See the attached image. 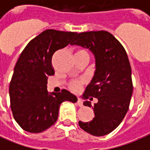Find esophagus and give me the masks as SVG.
<instances>
[{
	"mask_svg": "<svg viewBox=\"0 0 150 150\" xmlns=\"http://www.w3.org/2000/svg\"><path fill=\"white\" fill-rule=\"evenodd\" d=\"M77 104H78L79 107H82V106H83V101H82L81 99L78 98V100H77Z\"/></svg>",
	"mask_w": 150,
	"mask_h": 150,
	"instance_id": "esophagus-1",
	"label": "esophagus"
}]
</instances>
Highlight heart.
<instances>
[{
    "instance_id": "1",
    "label": "heart",
    "mask_w": 150,
    "mask_h": 150,
    "mask_svg": "<svg viewBox=\"0 0 150 150\" xmlns=\"http://www.w3.org/2000/svg\"><path fill=\"white\" fill-rule=\"evenodd\" d=\"M75 55H85L89 57L88 52L86 50L79 49L75 51ZM84 81L83 79H75V80H71L69 83V88L72 91H78L81 88L82 85L83 84Z\"/></svg>"
}]
</instances>
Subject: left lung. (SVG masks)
<instances>
[{
    "instance_id": "obj_1",
    "label": "left lung",
    "mask_w": 150,
    "mask_h": 150,
    "mask_svg": "<svg viewBox=\"0 0 150 150\" xmlns=\"http://www.w3.org/2000/svg\"><path fill=\"white\" fill-rule=\"evenodd\" d=\"M71 45L88 48L96 59V72L83 96L98 102L92 107L95 117L89 122L79 121V127L91 135H107L116 129L129 110L132 94V70L125 50L116 38L104 30L83 32Z\"/></svg>"
}]
</instances>
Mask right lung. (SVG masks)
I'll use <instances>...</instances> for the list:
<instances>
[{
	"mask_svg": "<svg viewBox=\"0 0 150 150\" xmlns=\"http://www.w3.org/2000/svg\"><path fill=\"white\" fill-rule=\"evenodd\" d=\"M76 34L46 30L21 52L9 83V97L13 116L22 129L33 133L45 131L56 122L63 101H77L65 89L49 94L46 85L48 77L54 74L53 54L67 46Z\"/></svg>",
	"mask_w": 150,
	"mask_h": 150,
	"instance_id": "right-lung-1",
	"label": "right lung"
}]
</instances>
